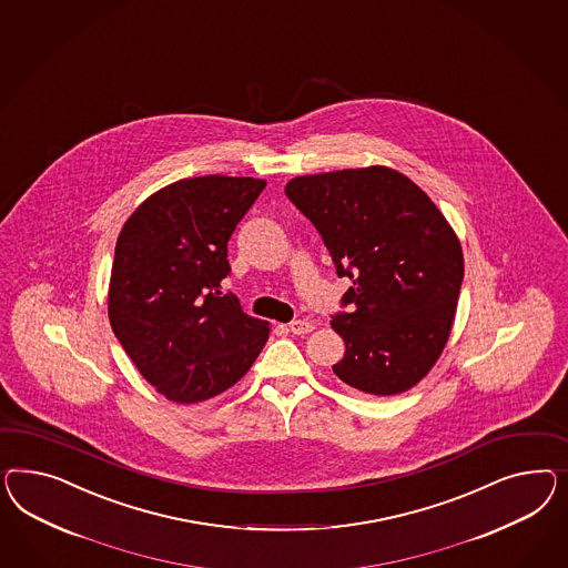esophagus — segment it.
I'll use <instances>...</instances> for the list:
<instances>
[{"label": "esophagus", "mask_w": 568, "mask_h": 568, "mask_svg": "<svg viewBox=\"0 0 568 568\" xmlns=\"http://www.w3.org/2000/svg\"><path fill=\"white\" fill-rule=\"evenodd\" d=\"M288 327H291L292 334H308L315 325L307 322V320H296V322H292Z\"/></svg>", "instance_id": "34e87169"}]
</instances>
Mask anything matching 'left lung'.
<instances>
[{"label":"left lung","instance_id":"8db88e82","mask_svg":"<svg viewBox=\"0 0 568 568\" xmlns=\"http://www.w3.org/2000/svg\"><path fill=\"white\" fill-rule=\"evenodd\" d=\"M286 196L353 286L332 327L346 353L332 369L373 396L413 388L450 336L465 261L434 201L400 172L372 165L292 179Z\"/></svg>","mask_w":568,"mask_h":568}]
</instances>
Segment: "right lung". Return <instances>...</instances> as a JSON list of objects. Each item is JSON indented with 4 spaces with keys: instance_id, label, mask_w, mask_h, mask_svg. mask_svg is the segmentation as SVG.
Here are the masks:
<instances>
[{
    "instance_id": "right-lung-1",
    "label": "right lung",
    "mask_w": 568,
    "mask_h": 568,
    "mask_svg": "<svg viewBox=\"0 0 568 568\" xmlns=\"http://www.w3.org/2000/svg\"><path fill=\"white\" fill-rule=\"evenodd\" d=\"M265 180H179L134 211L115 243L108 313L136 369L168 400L193 405L251 369L267 322L251 317L230 276L227 241Z\"/></svg>"
}]
</instances>
